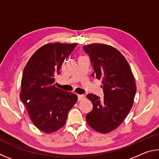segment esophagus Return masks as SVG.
Masks as SVG:
<instances>
[{
    "instance_id": "obj_1",
    "label": "esophagus",
    "mask_w": 159,
    "mask_h": 159,
    "mask_svg": "<svg viewBox=\"0 0 159 159\" xmlns=\"http://www.w3.org/2000/svg\"><path fill=\"white\" fill-rule=\"evenodd\" d=\"M77 97H78V101H81L85 98V96L84 95H77Z\"/></svg>"
}]
</instances>
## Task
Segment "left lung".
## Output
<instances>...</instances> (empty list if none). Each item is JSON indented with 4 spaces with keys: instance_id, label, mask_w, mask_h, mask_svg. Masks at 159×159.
Instances as JSON below:
<instances>
[{
    "instance_id": "8db88e82",
    "label": "left lung",
    "mask_w": 159,
    "mask_h": 159,
    "mask_svg": "<svg viewBox=\"0 0 159 159\" xmlns=\"http://www.w3.org/2000/svg\"><path fill=\"white\" fill-rule=\"evenodd\" d=\"M83 49L90 57L92 76L101 80L104 93L102 100L93 93L87 96L93 109L86 119L96 131L110 133L120 126L133 107L136 93L134 76L126 58L115 47L94 43Z\"/></svg>"
}]
</instances>
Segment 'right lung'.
I'll return each mask as SVG.
<instances>
[{
    "label": "right lung",
    "mask_w": 159,
    "mask_h": 159,
    "mask_svg": "<svg viewBox=\"0 0 159 159\" xmlns=\"http://www.w3.org/2000/svg\"><path fill=\"white\" fill-rule=\"evenodd\" d=\"M77 44L48 43L39 48L24 69L19 97L33 124L51 133L66 124L68 114L77 101L76 94L55 87V77Z\"/></svg>",
    "instance_id": "obj_1"
}]
</instances>
